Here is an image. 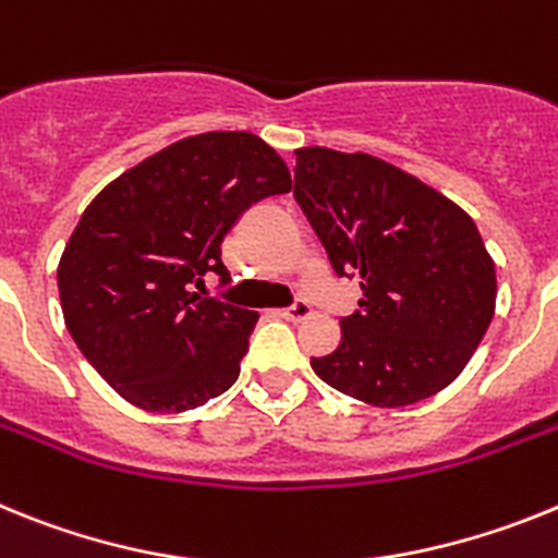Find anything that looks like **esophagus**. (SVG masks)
I'll return each mask as SVG.
<instances>
[{"label": "esophagus", "mask_w": 558, "mask_h": 558, "mask_svg": "<svg viewBox=\"0 0 558 558\" xmlns=\"http://www.w3.org/2000/svg\"><path fill=\"white\" fill-rule=\"evenodd\" d=\"M280 317L289 319V323H303V319L312 317V306H308L306 300H294L292 306L280 312Z\"/></svg>", "instance_id": "esophagus-1"}]
</instances>
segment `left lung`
Segmentation results:
<instances>
[{
	"label": "left lung",
	"instance_id": "obj_1",
	"mask_svg": "<svg viewBox=\"0 0 558 558\" xmlns=\"http://www.w3.org/2000/svg\"><path fill=\"white\" fill-rule=\"evenodd\" d=\"M294 198L339 278L362 300L337 351L312 360L339 393L407 407L452 385L494 317L497 275L481 232L444 193L371 154L298 148Z\"/></svg>",
	"mask_w": 558,
	"mask_h": 558
}]
</instances>
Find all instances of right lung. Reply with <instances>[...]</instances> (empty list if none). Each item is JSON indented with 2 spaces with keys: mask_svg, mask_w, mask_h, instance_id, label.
I'll list each match as a JSON object with an SVG mask.
<instances>
[{
  "mask_svg": "<svg viewBox=\"0 0 558 558\" xmlns=\"http://www.w3.org/2000/svg\"><path fill=\"white\" fill-rule=\"evenodd\" d=\"M292 191L250 132L168 145L92 198L58 264L64 323L89 365L148 413H185L230 390L258 314L193 292L230 280L221 241L266 196Z\"/></svg>",
  "mask_w": 558,
  "mask_h": 558,
  "instance_id": "obj_1",
  "label": "right lung"
}]
</instances>
